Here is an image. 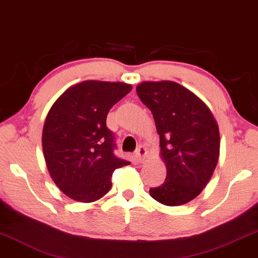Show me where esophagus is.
Here are the masks:
<instances>
[{
    "mask_svg": "<svg viewBox=\"0 0 258 258\" xmlns=\"http://www.w3.org/2000/svg\"><path fill=\"white\" fill-rule=\"evenodd\" d=\"M147 156H148V150H147V148L143 147V145H140V147L137 148L136 154H135V157H136L137 162L142 163L145 158H147Z\"/></svg>",
    "mask_w": 258,
    "mask_h": 258,
    "instance_id": "34e87169",
    "label": "esophagus"
}]
</instances>
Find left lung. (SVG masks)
<instances>
[{
    "mask_svg": "<svg viewBox=\"0 0 258 258\" xmlns=\"http://www.w3.org/2000/svg\"><path fill=\"white\" fill-rule=\"evenodd\" d=\"M154 115L165 181L150 196L166 206L197 198L212 178L220 156L218 122L206 103L174 81H143L136 87Z\"/></svg>",
    "mask_w": 258,
    "mask_h": 258,
    "instance_id": "left-lung-1",
    "label": "left lung"
}]
</instances>
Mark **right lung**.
Listing matches in <instances>:
<instances>
[{"label": "right lung", "mask_w": 258, "mask_h": 258, "mask_svg": "<svg viewBox=\"0 0 258 258\" xmlns=\"http://www.w3.org/2000/svg\"><path fill=\"white\" fill-rule=\"evenodd\" d=\"M133 89L124 83L86 80L67 88L52 104L42 135L52 180L71 199L93 203L111 187V174L130 162L114 155L108 111Z\"/></svg>", "instance_id": "right-lung-1"}]
</instances>
